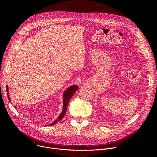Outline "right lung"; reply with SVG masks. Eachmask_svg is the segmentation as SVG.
<instances>
[{
	"label": "right lung",
	"mask_w": 157,
	"mask_h": 157,
	"mask_svg": "<svg viewBox=\"0 0 157 157\" xmlns=\"http://www.w3.org/2000/svg\"><path fill=\"white\" fill-rule=\"evenodd\" d=\"M6 88H7V91L8 92L9 89H8L7 86ZM78 86H76V85H74V86H72L70 87L69 88L67 89L66 90L64 91V94H63V109L61 113L55 121H54L53 123H52L51 124H50L48 125H55V124L58 122L59 121H61L64 117V116H65V114H66V110H67V107H68V104L69 103V101H70V99L71 98V97L74 95V94L78 90ZM7 96L9 98V99H10L9 93H7Z\"/></svg>",
	"instance_id": "right-lung-1"
}]
</instances>
